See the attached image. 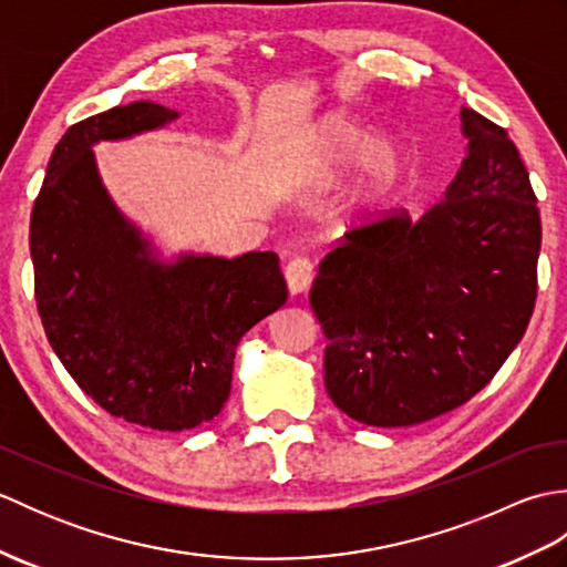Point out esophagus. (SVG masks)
Here are the masks:
<instances>
[{
	"label": "esophagus",
	"mask_w": 567,
	"mask_h": 567,
	"mask_svg": "<svg viewBox=\"0 0 567 567\" xmlns=\"http://www.w3.org/2000/svg\"><path fill=\"white\" fill-rule=\"evenodd\" d=\"M311 275H315V265H311V260L305 256H295L285 268V280L287 287H290V292L302 295L311 285Z\"/></svg>",
	"instance_id": "1"
}]
</instances>
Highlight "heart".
Returning a JSON list of instances; mask_svg holds the SVG:
<instances>
[{
    "mask_svg": "<svg viewBox=\"0 0 567 567\" xmlns=\"http://www.w3.org/2000/svg\"><path fill=\"white\" fill-rule=\"evenodd\" d=\"M353 161L343 207L368 214L400 187L406 175V153L392 136H370V128L343 110L329 112L307 131L305 165L319 179H331Z\"/></svg>",
    "mask_w": 567,
    "mask_h": 567,
    "instance_id": "heart-1",
    "label": "heart"
}]
</instances>
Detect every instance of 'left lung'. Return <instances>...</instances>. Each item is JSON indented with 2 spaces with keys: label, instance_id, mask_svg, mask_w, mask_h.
<instances>
[{
  "label": "left lung",
  "instance_id": "1",
  "mask_svg": "<svg viewBox=\"0 0 567 567\" xmlns=\"http://www.w3.org/2000/svg\"><path fill=\"white\" fill-rule=\"evenodd\" d=\"M467 155L419 219L351 228L309 305L329 339L323 382L368 426H412L465 404L522 341L536 305L540 216L502 126L463 106Z\"/></svg>",
  "mask_w": 567,
  "mask_h": 567
}]
</instances>
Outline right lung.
I'll return each mask as SVG.
<instances>
[{"label":"right lung","instance_id":"add662e5","mask_svg":"<svg viewBox=\"0 0 567 567\" xmlns=\"http://www.w3.org/2000/svg\"><path fill=\"white\" fill-rule=\"evenodd\" d=\"M179 114L134 102L70 126L31 212L35 305L60 363L112 416L187 431L221 412L238 341L287 302L280 258L183 252L165 262L112 202L100 141L161 128Z\"/></svg>","mask_w":567,"mask_h":567}]
</instances>
